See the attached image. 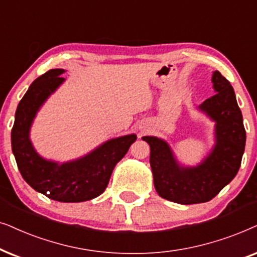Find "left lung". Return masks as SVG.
I'll return each mask as SVG.
<instances>
[{"label":"left lung","instance_id":"obj_1","mask_svg":"<svg viewBox=\"0 0 257 257\" xmlns=\"http://www.w3.org/2000/svg\"><path fill=\"white\" fill-rule=\"evenodd\" d=\"M216 94L198 107L215 122V146L196 167H183L163 140L145 136L150 146V167L157 194L180 204L203 203L214 198L240 169L245 147L242 112L230 82L214 71Z\"/></svg>","mask_w":257,"mask_h":257}]
</instances>
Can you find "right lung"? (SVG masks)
<instances>
[{"label": "right lung", "mask_w": 257, "mask_h": 257, "mask_svg": "<svg viewBox=\"0 0 257 257\" xmlns=\"http://www.w3.org/2000/svg\"><path fill=\"white\" fill-rule=\"evenodd\" d=\"M63 73L64 69H50L30 84L17 105L12 149L22 177L36 191L59 202H83L105 190L116 163L135 142L136 135L109 140L70 162L60 164L41 157L30 142V126L41 105L63 83Z\"/></svg>", "instance_id": "1"}]
</instances>
